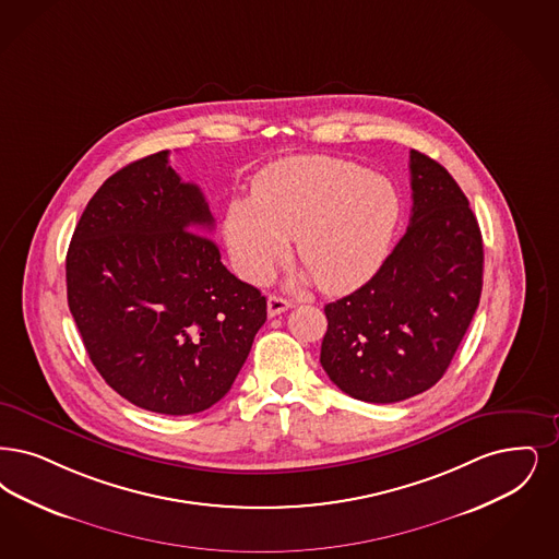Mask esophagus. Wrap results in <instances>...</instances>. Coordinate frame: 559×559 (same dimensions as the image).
Instances as JSON below:
<instances>
[{"label": "esophagus", "instance_id": "obj_1", "mask_svg": "<svg viewBox=\"0 0 559 559\" xmlns=\"http://www.w3.org/2000/svg\"><path fill=\"white\" fill-rule=\"evenodd\" d=\"M290 301L278 295H270L269 297V316H278V313L289 310Z\"/></svg>", "mask_w": 559, "mask_h": 559}]
</instances>
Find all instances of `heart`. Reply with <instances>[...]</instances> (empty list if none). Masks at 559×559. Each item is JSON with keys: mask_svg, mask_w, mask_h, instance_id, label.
Segmentation results:
<instances>
[{"mask_svg": "<svg viewBox=\"0 0 559 559\" xmlns=\"http://www.w3.org/2000/svg\"><path fill=\"white\" fill-rule=\"evenodd\" d=\"M400 214L386 177L338 157H289L258 175L251 200L228 205L224 239L247 281L266 278L295 239V255L318 287L345 293L380 269Z\"/></svg>", "mask_w": 559, "mask_h": 559, "instance_id": "obj_1", "label": "heart"}]
</instances>
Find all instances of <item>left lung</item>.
I'll return each instance as SVG.
<instances>
[{"mask_svg":"<svg viewBox=\"0 0 559 559\" xmlns=\"http://www.w3.org/2000/svg\"><path fill=\"white\" fill-rule=\"evenodd\" d=\"M412 218L379 272L324 306L320 364L354 400L395 403L445 374L483 290V237L445 168L409 152Z\"/></svg>","mask_w":559,"mask_h":559,"instance_id":"1","label":"left lung"}]
</instances>
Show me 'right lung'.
I'll return each mask as SVG.
<instances>
[{"label":"right lung","instance_id":"right-lung-1","mask_svg":"<svg viewBox=\"0 0 559 559\" xmlns=\"http://www.w3.org/2000/svg\"><path fill=\"white\" fill-rule=\"evenodd\" d=\"M212 228L200 187L157 152L97 189L68 247V308L91 361L147 412L221 402L266 322V297L226 270Z\"/></svg>","mask_w":559,"mask_h":559}]
</instances>
